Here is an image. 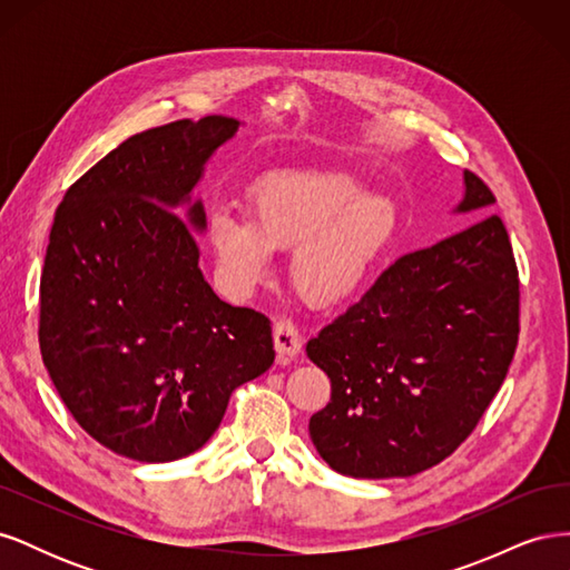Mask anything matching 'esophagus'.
<instances>
[{
  "label": "esophagus",
  "instance_id": "obj_1",
  "mask_svg": "<svg viewBox=\"0 0 570 570\" xmlns=\"http://www.w3.org/2000/svg\"><path fill=\"white\" fill-rule=\"evenodd\" d=\"M273 344H275V352H278V358L283 361V364H287L289 358H295L302 352V335L297 331V325L287 318L275 323Z\"/></svg>",
  "mask_w": 570,
  "mask_h": 570
}]
</instances>
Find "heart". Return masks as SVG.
<instances>
[{"label":"heart","mask_w":570,"mask_h":570,"mask_svg":"<svg viewBox=\"0 0 570 570\" xmlns=\"http://www.w3.org/2000/svg\"><path fill=\"white\" fill-rule=\"evenodd\" d=\"M400 206L385 193H361L347 174L275 176L256 183L249 218L216 212L209 243L230 285L247 289L266 275L271 254L295 249L289 283L314 306L352 299L400 230Z\"/></svg>","instance_id":"obj_1"}]
</instances>
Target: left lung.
Instances as JSON below:
<instances>
[{
  "label": "left lung",
  "mask_w": 570,
  "mask_h": 570,
  "mask_svg": "<svg viewBox=\"0 0 570 570\" xmlns=\"http://www.w3.org/2000/svg\"><path fill=\"white\" fill-rule=\"evenodd\" d=\"M456 206L473 226L385 268L308 340L331 402L308 435L333 471L406 478L456 452L509 373L519 344V268L492 189L463 170Z\"/></svg>",
  "instance_id": "1"
}]
</instances>
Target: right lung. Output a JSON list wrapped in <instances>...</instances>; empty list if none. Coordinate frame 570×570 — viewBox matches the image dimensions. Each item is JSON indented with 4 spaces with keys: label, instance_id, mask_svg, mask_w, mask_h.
<instances>
[{
    "label": "right lung",
    "instance_id": "right-lung-1",
    "mask_svg": "<svg viewBox=\"0 0 570 570\" xmlns=\"http://www.w3.org/2000/svg\"><path fill=\"white\" fill-rule=\"evenodd\" d=\"M237 128L204 116L128 137L68 187L51 223L45 368L85 433L132 461L197 452L230 394L275 358L271 321L204 281L191 230L206 216L189 193Z\"/></svg>",
    "mask_w": 570,
    "mask_h": 570
}]
</instances>
